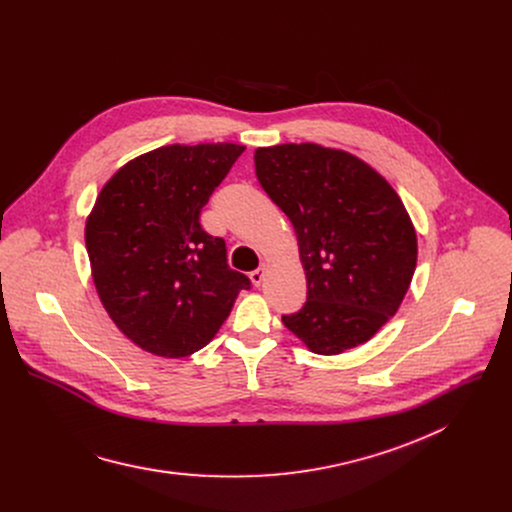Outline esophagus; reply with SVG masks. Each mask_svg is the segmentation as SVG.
Segmentation results:
<instances>
[{
    "label": "esophagus",
    "mask_w": 512,
    "mask_h": 512,
    "mask_svg": "<svg viewBox=\"0 0 512 512\" xmlns=\"http://www.w3.org/2000/svg\"><path fill=\"white\" fill-rule=\"evenodd\" d=\"M265 271H267V265H259L255 271H251V281L255 287H259L263 283V277H265Z\"/></svg>",
    "instance_id": "obj_1"
}]
</instances>
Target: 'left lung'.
Returning <instances> with one entry per match:
<instances>
[{"label":"left lung","instance_id":"left-lung-1","mask_svg":"<svg viewBox=\"0 0 512 512\" xmlns=\"http://www.w3.org/2000/svg\"><path fill=\"white\" fill-rule=\"evenodd\" d=\"M255 172L294 225L308 281L302 310L281 316L285 328L316 354L371 340L401 306L417 263L397 192L362 160L318 143L259 148Z\"/></svg>","mask_w":512,"mask_h":512}]
</instances>
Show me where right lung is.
<instances>
[{
    "mask_svg": "<svg viewBox=\"0 0 512 512\" xmlns=\"http://www.w3.org/2000/svg\"><path fill=\"white\" fill-rule=\"evenodd\" d=\"M245 152L237 143L166 145L125 164L87 218L97 294L139 348L182 358L229 318L251 279L227 263L225 239L200 212Z\"/></svg>",
    "mask_w": 512,
    "mask_h": 512,
    "instance_id": "right-lung-1",
    "label": "right lung"
}]
</instances>
